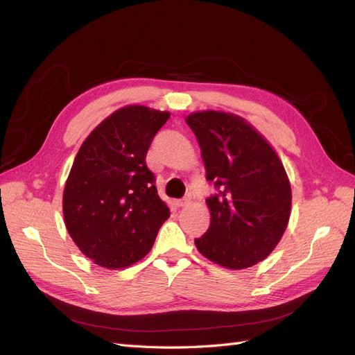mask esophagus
I'll return each instance as SVG.
<instances>
[{
  "instance_id": "obj_1",
  "label": "esophagus",
  "mask_w": 355,
  "mask_h": 355,
  "mask_svg": "<svg viewBox=\"0 0 355 355\" xmlns=\"http://www.w3.org/2000/svg\"><path fill=\"white\" fill-rule=\"evenodd\" d=\"M191 202V198L189 197H185V198H182V200H176V206L178 207H185V206H188V204Z\"/></svg>"
}]
</instances>
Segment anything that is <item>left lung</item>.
<instances>
[{
	"mask_svg": "<svg viewBox=\"0 0 355 355\" xmlns=\"http://www.w3.org/2000/svg\"><path fill=\"white\" fill-rule=\"evenodd\" d=\"M187 123L216 188L206 200L211 220L196 239L197 249L230 270L253 266L275 249L288 223L292 191L282 161L240 116L206 111L191 114Z\"/></svg>",
	"mask_w": 355,
	"mask_h": 355,
	"instance_id": "obj_1",
	"label": "left lung"
}]
</instances>
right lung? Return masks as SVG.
Instances as JSON below:
<instances>
[{
  "label": "right lung",
  "mask_w": 355,
  "mask_h": 355,
  "mask_svg": "<svg viewBox=\"0 0 355 355\" xmlns=\"http://www.w3.org/2000/svg\"><path fill=\"white\" fill-rule=\"evenodd\" d=\"M168 112L125 106L85 139L63 191V218L78 249L103 268L141 261L170 210L161 201L146 153Z\"/></svg>",
  "instance_id": "obj_1"
}]
</instances>
